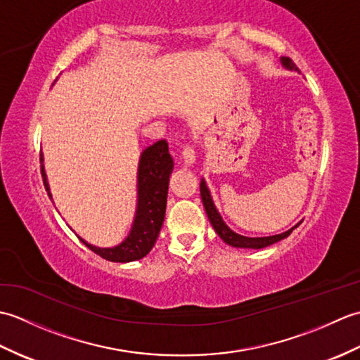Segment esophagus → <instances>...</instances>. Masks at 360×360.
Returning <instances> with one entry per match:
<instances>
[{"label":"esophagus","mask_w":360,"mask_h":360,"mask_svg":"<svg viewBox=\"0 0 360 360\" xmlns=\"http://www.w3.org/2000/svg\"><path fill=\"white\" fill-rule=\"evenodd\" d=\"M182 160H184L186 165H192L195 162V150L190 147V145H184L182 147Z\"/></svg>","instance_id":"esophagus-1"}]
</instances>
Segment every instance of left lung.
<instances>
[{
	"label": "left lung",
	"instance_id": "8db88e82",
	"mask_svg": "<svg viewBox=\"0 0 360 360\" xmlns=\"http://www.w3.org/2000/svg\"><path fill=\"white\" fill-rule=\"evenodd\" d=\"M280 63L283 65V68H286V70H289V71H298V68L294 65V62L289 57H281ZM200 188H201V200H202V204H204V209H205V213H207L212 227L215 229V232L218 233L219 238L232 248H241V249H263V248H267V246H271V244L277 243L280 240H285L286 236H289L290 232H292L294 229L298 224H300V223H298L294 227H290L289 231H286V232L278 233V235H271V236H257V238L254 236V238H252V236L240 235V233L233 232L232 229L224 223L223 217L219 215V212L217 210L215 204H213L210 190H209L207 184H205L204 179H201Z\"/></svg>",
	"mask_w": 360,
	"mask_h": 360
}]
</instances>
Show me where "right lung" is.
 I'll use <instances>...</instances> for the list:
<instances>
[{
    "label": "right lung",
    "mask_w": 360,
    "mask_h": 360,
    "mask_svg": "<svg viewBox=\"0 0 360 360\" xmlns=\"http://www.w3.org/2000/svg\"><path fill=\"white\" fill-rule=\"evenodd\" d=\"M41 176L46 192L52 200L48 176L44 172L43 155ZM173 172V159L168 153L167 141H158L141 153L137 167V204L136 213L127 238L114 248H97L83 238L80 241L102 258L116 263H129L141 259L155 246L162 227L167 207L168 181Z\"/></svg>",
    "instance_id": "obj_1"
}]
</instances>
